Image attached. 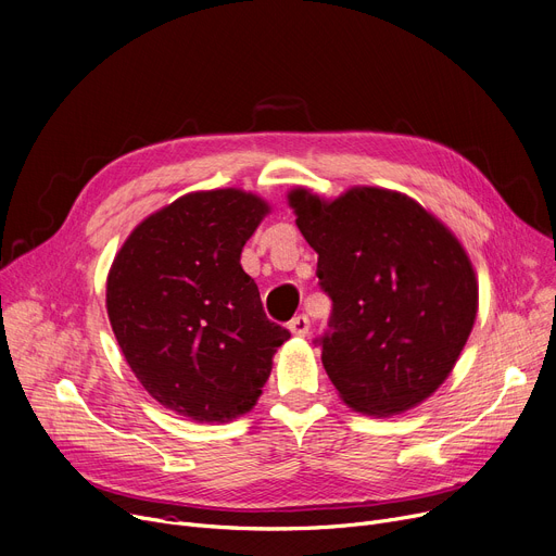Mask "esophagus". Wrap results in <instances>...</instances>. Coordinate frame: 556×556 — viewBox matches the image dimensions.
Instances as JSON below:
<instances>
[{"label": "esophagus", "instance_id": "1", "mask_svg": "<svg viewBox=\"0 0 556 556\" xmlns=\"http://www.w3.org/2000/svg\"><path fill=\"white\" fill-rule=\"evenodd\" d=\"M308 327H311V323H308L306 316H298V318H293L291 323H288V329H291L293 336H306Z\"/></svg>", "mask_w": 556, "mask_h": 556}]
</instances>
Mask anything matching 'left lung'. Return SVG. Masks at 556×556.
Masks as SVG:
<instances>
[{
	"instance_id": "obj_1",
	"label": "left lung",
	"mask_w": 556,
	"mask_h": 556,
	"mask_svg": "<svg viewBox=\"0 0 556 556\" xmlns=\"http://www.w3.org/2000/svg\"><path fill=\"white\" fill-rule=\"evenodd\" d=\"M331 298L323 366L358 414L397 416L452 372L477 318V277L454 233L416 200L356 186L333 202L288 192Z\"/></svg>"
}]
</instances>
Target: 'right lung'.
I'll return each mask as SVG.
<instances>
[{
  "label": "right lung",
  "mask_w": 556,
  "mask_h": 556,
  "mask_svg": "<svg viewBox=\"0 0 556 556\" xmlns=\"http://www.w3.org/2000/svg\"><path fill=\"white\" fill-rule=\"evenodd\" d=\"M270 206L238 188L202 190L144 218L106 279L129 368L159 404L198 422L248 414L291 333L265 318L240 252Z\"/></svg>",
  "instance_id": "right-lung-1"
}]
</instances>
